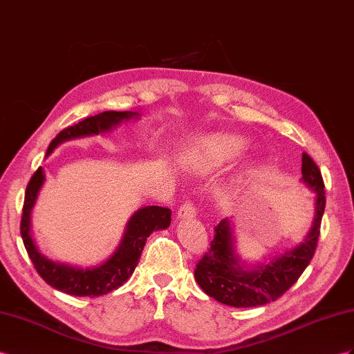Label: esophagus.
I'll return each instance as SVG.
<instances>
[{"label": "esophagus", "mask_w": 354, "mask_h": 354, "mask_svg": "<svg viewBox=\"0 0 354 354\" xmlns=\"http://www.w3.org/2000/svg\"><path fill=\"white\" fill-rule=\"evenodd\" d=\"M196 206L189 202H185L180 205V207L178 209V218H189V216L196 215Z\"/></svg>", "instance_id": "obj_1"}]
</instances>
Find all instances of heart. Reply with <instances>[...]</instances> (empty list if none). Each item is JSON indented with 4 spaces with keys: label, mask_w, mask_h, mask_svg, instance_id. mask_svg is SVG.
<instances>
[{
    "label": "heart",
    "mask_w": 354,
    "mask_h": 354,
    "mask_svg": "<svg viewBox=\"0 0 354 354\" xmlns=\"http://www.w3.org/2000/svg\"><path fill=\"white\" fill-rule=\"evenodd\" d=\"M243 149H245V142L236 136H218L207 142L193 161L198 169H206L241 156Z\"/></svg>",
    "instance_id": "1"
}]
</instances>
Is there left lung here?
<instances>
[{"label": "left lung", "mask_w": 354, "mask_h": 354, "mask_svg": "<svg viewBox=\"0 0 354 354\" xmlns=\"http://www.w3.org/2000/svg\"><path fill=\"white\" fill-rule=\"evenodd\" d=\"M302 180L317 194L315 218L306 239L269 263L245 268L233 248L230 221L221 220L194 269L197 284L207 296L234 308L259 306L277 301L296 283L314 257L326 206L322 171L306 152L302 153Z\"/></svg>", "instance_id": "8db88e82"}]
</instances>
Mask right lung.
I'll use <instances>...</instances> for the list:
<instances>
[{
	"label": "right lung",
	"mask_w": 354,
	"mask_h": 354,
	"mask_svg": "<svg viewBox=\"0 0 354 354\" xmlns=\"http://www.w3.org/2000/svg\"><path fill=\"white\" fill-rule=\"evenodd\" d=\"M131 116H138V113L106 111L95 116H88L84 121L59 131L57 138L50 142L48 153H50L53 148H57L61 142L112 130V127L120 124L122 120H130ZM43 180V169L39 167L34 171L28 185H26L22 207L21 234L26 252H28L37 274L49 286L67 295L95 297L121 287L130 278L136 266H138L143 247L147 243L149 234L156 230L167 229L170 225L171 211L169 207H142V209H139L130 218L120 248L115 251V254L106 263L95 266L93 269H77L67 265L55 263V261H50L41 254L31 238V209Z\"/></svg>",
	"instance_id": "add662e5"
}]
</instances>
